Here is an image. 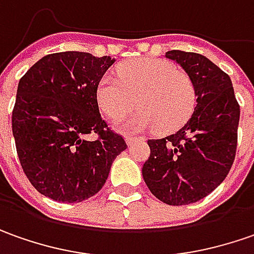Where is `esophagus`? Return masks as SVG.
I'll use <instances>...</instances> for the list:
<instances>
[{
    "label": "esophagus",
    "instance_id": "1",
    "mask_svg": "<svg viewBox=\"0 0 254 254\" xmlns=\"http://www.w3.org/2000/svg\"><path fill=\"white\" fill-rule=\"evenodd\" d=\"M140 140H143L140 136H127V144H133L135 142H140Z\"/></svg>",
    "mask_w": 254,
    "mask_h": 254
}]
</instances>
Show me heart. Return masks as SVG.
Returning <instances> with one entry per match:
<instances>
[{"mask_svg":"<svg viewBox=\"0 0 254 254\" xmlns=\"http://www.w3.org/2000/svg\"><path fill=\"white\" fill-rule=\"evenodd\" d=\"M101 111L114 121L125 118L132 130L156 127L162 133L183 127L197 107V88L192 78L169 60L135 59L118 67V75H102L97 85Z\"/></svg>","mask_w":254,"mask_h":254,"instance_id":"1","label":"heart"}]
</instances>
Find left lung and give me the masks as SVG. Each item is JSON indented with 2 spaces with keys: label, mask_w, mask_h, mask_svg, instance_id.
Wrapping results in <instances>:
<instances>
[{
  "label": "left lung",
  "mask_w": 254,
  "mask_h": 254,
  "mask_svg": "<svg viewBox=\"0 0 254 254\" xmlns=\"http://www.w3.org/2000/svg\"><path fill=\"white\" fill-rule=\"evenodd\" d=\"M167 59L184 68L197 88V107L173 135L149 139L142 174L147 188L167 205H187L212 192L231 170L241 107L231 77L205 56L170 50Z\"/></svg>",
  "instance_id": "obj_1"
}]
</instances>
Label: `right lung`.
<instances>
[{"mask_svg": "<svg viewBox=\"0 0 254 254\" xmlns=\"http://www.w3.org/2000/svg\"><path fill=\"white\" fill-rule=\"evenodd\" d=\"M112 64L110 56L60 52L42 57L19 80L13 139L23 173L40 194L68 204L88 199L127 147L97 101L98 81Z\"/></svg>", "mask_w": 254, "mask_h": 254, "instance_id": "add662e5", "label": "right lung"}]
</instances>
